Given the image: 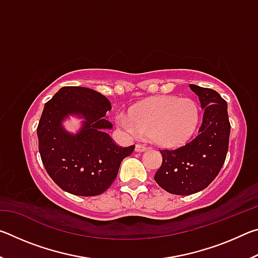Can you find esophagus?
<instances>
[{"instance_id":"obj_1","label":"esophagus","mask_w":258,"mask_h":258,"mask_svg":"<svg viewBox=\"0 0 258 258\" xmlns=\"http://www.w3.org/2000/svg\"><path fill=\"white\" fill-rule=\"evenodd\" d=\"M146 150H148V148L146 146H143V145H137V146H135V151H137V152H143V151H146Z\"/></svg>"}]
</instances>
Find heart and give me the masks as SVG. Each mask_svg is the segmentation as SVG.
<instances>
[{
  "label": "heart",
  "instance_id": "obj_1",
  "mask_svg": "<svg viewBox=\"0 0 258 258\" xmlns=\"http://www.w3.org/2000/svg\"><path fill=\"white\" fill-rule=\"evenodd\" d=\"M199 120L197 103L190 98L156 97L140 102L128 115L118 113L116 125L132 135H149L155 145L180 147L194 135Z\"/></svg>",
  "mask_w": 258,
  "mask_h": 258
}]
</instances>
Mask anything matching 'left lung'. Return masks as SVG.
I'll return each instance as SVG.
<instances>
[{"instance_id": "obj_1", "label": "left lung", "mask_w": 258, "mask_h": 258, "mask_svg": "<svg viewBox=\"0 0 258 258\" xmlns=\"http://www.w3.org/2000/svg\"><path fill=\"white\" fill-rule=\"evenodd\" d=\"M204 110L197 137L176 150L160 151L163 163L155 181L173 195L189 196L207 187L220 173L229 148L228 103L216 91L195 84Z\"/></svg>"}]
</instances>
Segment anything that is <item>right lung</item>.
I'll return each instance as SVG.
<instances>
[{
  "label": "right lung",
  "instance_id": "right-lung-1",
  "mask_svg": "<svg viewBox=\"0 0 258 258\" xmlns=\"http://www.w3.org/2000/svg\"><path fill=\"white\" fill-rule=\"evenodd\" d=\"M109 100L92 89L64 86L43 109L37 126L38 150L47 174L61 189L90 197L103 194L118 174L121 160L132 154L113 143L107 133L112 128L106 113ZM82 119L81 127L72 134L63 121Z\"/></svg>",
  "mask_w": 258,
  "mask_h": 258
}]
</instances>
